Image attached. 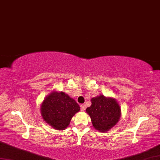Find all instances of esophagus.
Returning <instances> with one entry per match:
<instances>
[{"instance_id":"1","label":"esophagus","mask_w":160,"mask_h":160,"mask_svg":"<svg viewBox=\"0 0 160 160\" xmlns=\"http://www.w3.org/2000/svg\"><path fill=\"white\" fill-rule=\"evenodd\" d=\"M86 104H81V110L82 111H84L86 110Z\"/></svg>"}]
</instances>
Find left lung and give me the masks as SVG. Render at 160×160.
Segmentation results:
<instances>
[{
    "mask_svg": "<svg viewBox=\"0 0 160 160\" xmlns=\"http://www.w3.org/2000/svg\"><path fill=\"white\" fill-rule=\"evenodd\" d=\"M91 106L86 113L91 119L93 128L99 132L109 131L119 121L121 108L116 99L100 95L91 99Z\"/></svg>",
    "mask_w": 160,
    "mask_h": 160,
    "instance_id": "1",
    "label": "left lung"
}]
</instances>
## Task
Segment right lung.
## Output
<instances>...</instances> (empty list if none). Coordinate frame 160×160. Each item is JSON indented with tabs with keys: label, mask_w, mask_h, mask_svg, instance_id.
Here are the masks:
<instances>
[{
	"label": "right lung",
	"mask_w": 160,
	"mask_h": 160,
	"mask_svg": "<svg viewBox=\"0 0 160 160\" xmlns=\"http://www.w3.org/2000/svg\"><path fill=\"white\" fill-rule=\"evenodd\" d=\"M79 111V105L73 98L57 90L50 92L42 102L40 107L43 120L57 130L67 128L72 118Z\"/></svg>",
	"instance_id": "add662e5"
}]
</instances>
